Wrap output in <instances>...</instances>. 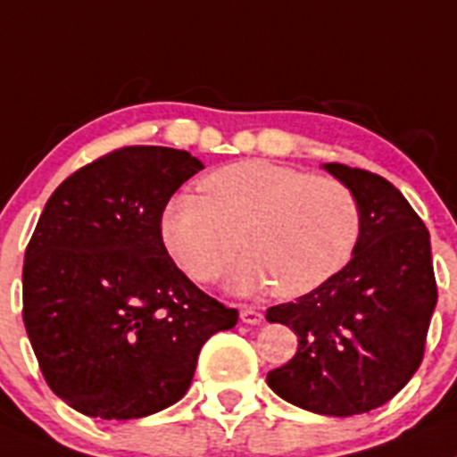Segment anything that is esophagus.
Here are the masks:
<instances>
[{
    "label": "esophagus",
    "instance_id": "esophagus-1",
    "mask_svg": "<svg viewBox=\"0 0 457 457\" xmlns=\"http://www.w3.org/2000/svg\"><path fill=\"white\" fill-rule=\"evenodd\" d=\"M262 312H258L255 307H242L240 310V320L246 325H258L262 323Z\"/></svg>",
    "mask_w": 457,
    "mask_h": 457
}]
</instances>
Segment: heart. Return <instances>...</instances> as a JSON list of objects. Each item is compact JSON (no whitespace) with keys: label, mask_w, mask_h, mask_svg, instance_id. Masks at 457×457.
Masks as SVG:
<instances>
[{"label":"heart","mask_w":457,"mask_h":457,"mask_svg":"<svg viewBox=\"0 0 457 457\" xmlns=\"http://www.w3.org/2000/svg\"><path fill=\"white\" fill-rule=\"evenodd\" d=\"M161 236L193 280L211 282L240 249L233 285L303 296L337 276L361 236V206L337 177L264 159L228 163L163 208Z\"/></svg>","instance_id":"heart-1"}]
</instances>
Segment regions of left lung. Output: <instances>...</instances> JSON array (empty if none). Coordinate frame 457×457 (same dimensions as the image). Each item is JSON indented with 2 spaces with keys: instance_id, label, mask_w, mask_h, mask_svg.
Here are the masks:
<instances>
[{
  "instance_id": "8db88e82",
  "label": "left lung",
  "mask_w": 457,
  "mask_h": 457,
  "mask_svg": "<svg viewBox=\"0 0 457 457\" xmlns=\"http://www.w3.org/2000/svg\"><path fill=\"white\" fill-rule=\"evenodd\" d=\"M361 206L352 260L319 289L269 307V323L298 337L289 363L267 375L285 402L350 417L384 406L424 359L437 303L431 236L411 204L375 172L325 163Z\"/></svg>"
}]
</instances>
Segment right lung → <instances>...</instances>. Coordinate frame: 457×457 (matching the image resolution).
Segmentation results:
<instances>
[{
  "label": "right lung",
  "mask_w": 457,
  "mask_h": 457,
  "mask_svg": "<svg viewBox=\"0 0 457 457\" xmlns=\"http://www.w3.org/2000/svg\"><path fill=\"white\" fill-rule=\"evenodd\" d=\"M204 163L129 145L55 188L26 246L24 328L49 388L78 412L137 420L179 402L204 343L237 310L168 255L161 215Z\"/></svg>",
  "instance_id": "add662e5"
}]
</instances>
